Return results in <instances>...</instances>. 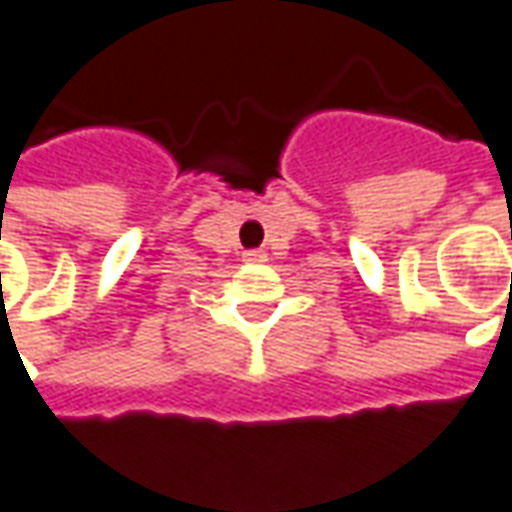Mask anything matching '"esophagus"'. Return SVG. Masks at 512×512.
<instances>
[{
	"label": "esophagus",
	"instance_id": "34e87169",
	"mask_svg": "<svg viewBox=\"0 0 512 512\" xmlns=\"http://www.w3.org/2000/svg\"><path fill=\"white\" fill-rule=\"evenodd\" d=\"M245 259H248V262H262L264 253L262 250H245Z\"/></svg>",
	"mask_w": 512,
	"mask_h": 512
}]
</instances>
